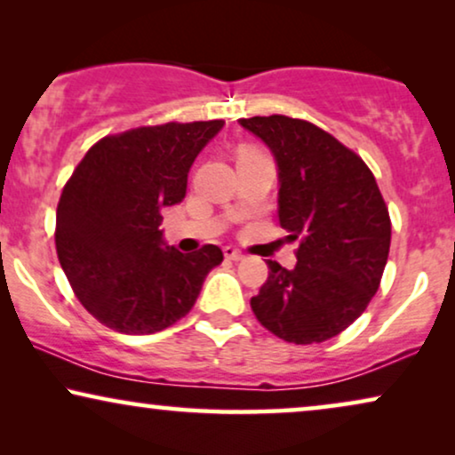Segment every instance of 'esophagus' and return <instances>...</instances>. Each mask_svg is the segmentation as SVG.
<instances>
[{
	"instance_id": "34e87169",
	"label": "esophagus",
	"mask_w": 455,
	"mask_h": 455,
	"mask_svg": "<svg viewBox=\"0 0 455 455\" xmlns=\"http://www.w3.org/2000/svg\"><path fill=\"white\" fill-rule=\"evenodd\" d=\"M223 254H226V259H229V260H240L242 257H244V254H242L238 248H234V246L223 248Z\"/></svg>"
}]
</instances>
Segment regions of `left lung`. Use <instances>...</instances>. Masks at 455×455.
<instances>
[{"instance_id":"obj_1","label":"left lung","mask_w":455,"mask_h":455,"mask_svg":"<svg viewBox=\"0 0 455 455\" xmlns=\"http://www.w3.org/2000/svg\"><path fill=\"white\" fill-rule=\"evenodd\" d=\"M275 155L279 223L298 240L294 269L267 260L251 298L260 325L290 344H321L364 313L381 283L391 244L387 204L369 165L307 120L242 117Z\"/></svg>"}]
</instances>
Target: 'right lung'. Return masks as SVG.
Instances as JSON below:
<instances>
[{"label": "right lung", "instance_id": "add662e5", "mask_svg": "<svg viewBox=\"0 0 455 455\" xmlns=\"http://www.w3.org/2000/svg\"><path fill=\"white\" fill-rule=\"evenodd\" d=\"M223 120L139 126L95 142L55 215V251L80 304L105 327L148 335L195 307L220 246L161 248V211L182 203L190 165Z\"/></svg>", "mask_w": 455, "mask_h": 455}]
</instances>
